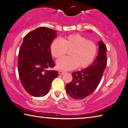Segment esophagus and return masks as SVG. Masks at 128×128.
Segmentation results:
<instances>
[{"instance_id": "1", "label": "esophagus", "mask_w": 128, "mask_h": 128, "mask_svg": "<svg viewBox=\"0 0 128 128\" xmlns=\"http://www.w3.org/2000/svg\"><path fill=\"white\" fill-rule=\"evenodd\" d=\"M58 74H65V72L62 71H58Z\"/></svg>"}]
</instances>
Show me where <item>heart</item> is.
<instances>
[{"label": "heart", "mask_w": 128, "mask_h": 128, "mask_svg": "<svg viewBox=\"0 0 128 128\" xmlns=\"http://www.w3.org/2000/svg\"><path fill=\"white\" fill-rule=\"evenodd\" d=\"M67 50H71L70 56L62 57L57 61L60 70L67 71L77 67L80 68L88 67L95 58L97 48L94 42L77 34L65 36L61 40L55 39L50 45L51 54L55 58H60Z\"/></svg>", "instance_id": "1"}]
</instances>
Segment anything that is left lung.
<instances>
[{"mask_svg": "<svg viewBox=\"0 0 128 128\" xmlns=\"http://www.w3.org/2000/svg\"><path fill=\"white\" fill-rule=\"evenodd\" d=\"M98 45V55L92 64L82 71L72 73V80L66 86V92L72 98L82 100L91 94L100 84L107 61L105 44L100 41Z\"/></svg>", "mask_w": 128, "mask_h": 128, "instance_id": "obj_1", "label": "left lung"}]
</instances>
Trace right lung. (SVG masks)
<instances>
[{
  "label": "right lung",
  "mask_w": 128,
  "mask_h": 128,
  "mask_svg": "<svg viewBox=\"0 0 128 128\" xmlns=\"http://www.w3.org/2000/svg\"><path fill=\"white\" fill-rule=\"evenodd\" d=\"M57 31L40 27L26 35L20 47L18 72L21 83L26 92L36 97H44L50 89L58 72L49 70L54 66L50 45Z\"/></svg>",
  "instance_id": "right-lung-1"
}]
</instances>
